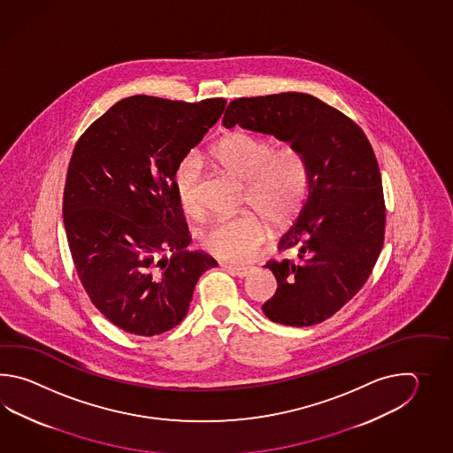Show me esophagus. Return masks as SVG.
Listing matches in <instances>:
<instances>
[{
    "mask_svg": "<svg viewBox=\"0 0 453 453\" xmlns=\"http://www.w3.org/2000/svg\"><path fill=\"white\" fill-rule=\"evenodd\" d=\"M228 269L234 273V275H238L240 279H244V277H248L250 275V272H252V269L250 267H236V265H230Z\"/></svg>",
    "mask_w": 453,
    "mask_h": 453,
    "instance_id": "esophagus-1",
    "label": "esophagus"
}]
</instances>
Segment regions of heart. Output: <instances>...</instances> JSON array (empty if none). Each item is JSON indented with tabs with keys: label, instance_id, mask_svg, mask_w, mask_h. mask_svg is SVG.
I'll list each match as a JSON object with an SVG mask.
<instances>
[{
	"label": "heart",
	"instance_id": "heart-1",
	"mask_svg": "<svg viewBox=\"0 0 453 453\" xmlns=\"http://www.w3.org/2000/svg\"><path fill=\"white\" fill-rule=\"evenodd\" d=\"M211 157L244 183L242 209L252 212L211 223L199 233V244L219 259H250L265 241V223L281 230L303 211L312 183L308 154L295 142L275 147L269 137L233 131L213 145ZM201 181L197 155H184L174 166L173 191L181 211L193 219L203 213Z\"/></svg>",
	"mask_w": 453,
	"mask_h": 453
}]
</instances>
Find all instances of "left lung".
<instances>
[{
	"label": "left lung",
	"instance_id": "obj_1",
	"mask_svg": "<svg viewBox=\"0 0 453 453\" xmlns=\"http://www.w3.org/2000/svg\"><path fill=\"white\" fill-rule=\"evenodd\" d=\"M222 123L273 134L308 154V201L279 242L280 250H298V260L265 264L277 291L262 311L289 327L320 324L363 288L384 246V191L372 145L351 118L299 92L236 98Z\"/></svg>",
	"mask_w": 453,
	"mask_h": 453
}]
</instances>
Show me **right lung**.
Listing matches in <instances>:
<instances>
[{
  "mask_svg": "<svg viewBox=\"0 0 453 453\" xmlns=\"http://www.w3.org/2000/svg\"><path fill=\"white\" fill-rule=\"evenodd\" d=\"M225 105V98L127 96L74 145L63 196L71 257L92 304L127 334L154 337L176 327L199 277L219 265L186 250L191 236L173 172Z\"/></svg>",
  "mask_w": 453,
  "mask_h": 453,
  "instance_id": "1",
  "label": "right lung"
}]
</instances>
